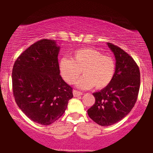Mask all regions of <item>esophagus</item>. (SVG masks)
<instances>
[{
    "mask_svg": "<svg viewBox=\"0 0 153 153\" xmlns=\"http://www.w3.org/2000/svg\"><path fill=\"white\" fill-rule=\"evenodd\" d=\"M82 93L80 91H76V90H74V91H73V95H74V97H79V96H80L82 95Z\"/></svg>",
    "mask_w": 153,
    "mask_h": 153,
    "instance_id": "esophagus-1",
    "label": "esophagus"
}]
</instances>
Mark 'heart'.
I'll use <instances>...</instances> for the list:
<instances>
[{"label":"heart","instance_id":"heart-1","mask_svg":"<svg viewBox=\"0 0 153 153\" xmlns=\"http://www.w3.org/2000/svg\"><path fill=\"white\" fill-rule=\"evenodd\" d=\"M60 73L67 83H74L81 74L83 76L76 82L81 89L106 87L114 79L116 62L112 56L103 55L93 48L75 50L70 58H62L59 61Z\"/></svg>","mask_w":153,"mask_h":153}]
</instances>
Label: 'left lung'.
<instances>
[{"label":"left lung","mask_w":153,"mask_h":153,"mask_svg":"<svg viewBox=\"0 0 153 153\" xmlns=\"http://www.w3.org/2000/svg\"><path fill=\"white\" fill-rule=\"evenodd\" d=\"M116 58V72L108 85L93 95L95 102L88 110L94 122L109 126L124 118L137 102L140 88V71L132 58L120 47L107 43Z\"/></svg>","instance_id":"8db88e82"}]
</instances>
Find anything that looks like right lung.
Instances as JSON below:
<instances>
[{"mask_svg":"<svg viewBox=\"0 0 153 153\" xmlns=\"http://www.w3.org/2000/svg\"><path fill=\"white\" fill-rule=\"evenodd\" d=\"M60 47L52 39L37 41L17 58L12 69L16 104L33 122L49 125L62 116L72 88L60 75Z\"/></svg>","mask_w":153,"mask_h":153,"instance_id":"1","label":"right lung"}]
</instances>
